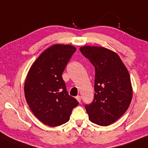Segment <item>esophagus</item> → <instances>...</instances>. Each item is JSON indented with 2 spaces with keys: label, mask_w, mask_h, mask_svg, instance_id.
<instances>
[{
  "label": "esophagus",
  "mask_w": 148,
  "mask_h": 148,
  "mask_svg": "<svg viewBox=\"0 0 148 148\" xmlns=\"http://www.w3.org/2000/svg\"><path fill=\"white\" fill-rule=\"evenodd\" d=\"M76 100L79 101V103H81V96H77V97H76Z\"/></svg>",
  "instance_id": "1"
}]
</instances>
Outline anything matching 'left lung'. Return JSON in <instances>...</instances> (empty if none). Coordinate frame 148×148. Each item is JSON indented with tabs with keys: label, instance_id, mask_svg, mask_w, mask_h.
<instances>
[{
	"label": "left lung",
	"instance_id": "obj_1",
	"mask_svg": "<svg viewBox=\"0 0 148 148\" xmlns=\"http://www.w3.org/2000/svg\"><path fill=\"white\" fill-rule=\"evenodd\" d=\"M80 51L95 67L94 98L85 109L89 119L108 126L128 109L132 99L130 76L116 53L103 47L83 46Z\"/></svg>",
	"mask_w": 148,
	"mask_h": 148
}]
</instances>
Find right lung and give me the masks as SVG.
Masks as SVG:
<instances>
[{
  "mask_svg": "<svg viewBox=\"0 0 148 148\" xmlns=\"http://www.w3.org/2000/svg\"><path fill=\"white\" fill-rule=\"evenodd\" d=\"M76 48L70 45L48 47L30 67L25 81L27 103L42 123L56 127L69 120L79 102L67 93L62 74Z\"/></svg>",
  "mask_w": 148,
  "mask_h": 148,
  "instance_id": "obj_1",
  "label": "right lung"
}]
</instances>
